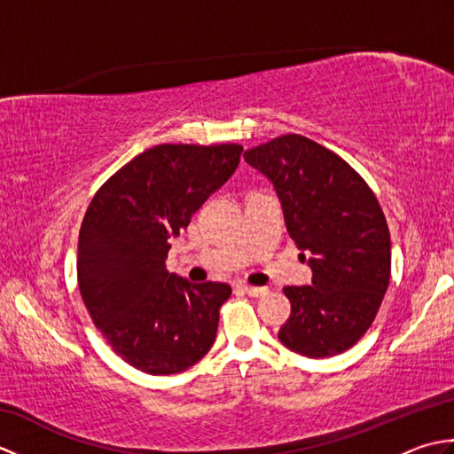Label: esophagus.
I'll list each match as a JSON object with an SVG mask.
<instances>
[{"instance_id":"34e87169","label":"esophagus","mask_w":454,"mask_h":454,"mask_svg":"<svg viewBox=\"0 0 454 454\" xmlns=\"http://www.w3.org/2000/svg\"><path fill=\"white\" fill-rule=\"evenodd\" d=\"M242 288H244V293H246L247 296H254V298L267 294V288H265V286H252V285H244Z\"/></svg>"}]
</instances>
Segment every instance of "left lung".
<instances>
[{
    "label": "left lung",
    "mask_w": 454,
    "mask_h": 454,
    "mask_svg": "<svg viewBox=\"0 0 454 454\" xmlns=\"http://www.w3.org/2000/svg\"><path fill=\"white\" fill-rule=\"evenodd\" d=\"M273 183L288 234L312 269V283L286 286L291 316L278 340L324 359L369 330L390 283V234L374 192L349 163L301 134L244 152Z\"/></svg>",
    "instance_id": "8db88e82"
}]
</instances>
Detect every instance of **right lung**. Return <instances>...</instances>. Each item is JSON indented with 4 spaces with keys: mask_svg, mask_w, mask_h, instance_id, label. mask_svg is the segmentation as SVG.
Returning a JSON list of instances; mask_svg holds the SVG:
<instances>
[{
    "mask_svg": "<svg viewBox=\"0 0 454 454\" xmlns=\"http://www.w3.org/2000/svg\"><path fill=\"white\" fill-rule=\"evenodd\" d=\"M238 144H160L95 192L78 242V283L113 351L148 374L187 371L216 340L226 283L169 273V239L232 177Z\"/></svg>",
    "mask_w": 454,
    "mask_h": 454,
    "instance_id": "right-lung-1",
    "label": "right lung"
}]
</instances>
